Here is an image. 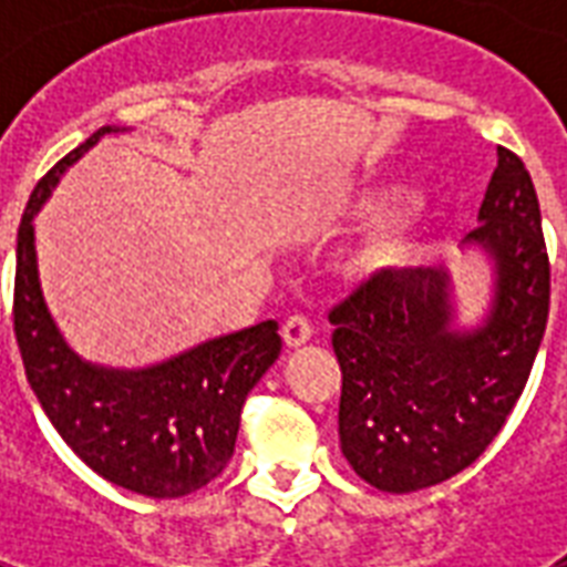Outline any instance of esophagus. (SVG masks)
<instances>
[{
    "label": "esophagus",
    "instance_id": "1",
    "mask_svg": "<svg viewBox=\"0 0 567 567\" xmlns=\"http://www.w3.org/2000/svg\"><path fill=\"white\" fill-rule=\"evenodd\" d=\"M311 338V323L306 315H291L282 323V341L285 347H302Z\"/></svg>",
    "mask_w": 567,
    "mask_h": 567
}]
</instances>
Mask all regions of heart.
<instances>
[{
  "mask_svg": "<svg viewBox=\"0 0 567 567\" xmlns=\"http://www.w3.org/2000/svg\"><path fill=\"white\" fill-rule=\"evenodd\" d=\"M388 196H368L362 214H373L385 205ZM426 249V223L414 208H396L373 226L355 252V274L364 279H394L412 270Z\"/></svg>",
  "mask_w": 567,
  "mask_h": 567,
  "instance_id": "obj_1",
  "label": "heart"
}]
</instances>
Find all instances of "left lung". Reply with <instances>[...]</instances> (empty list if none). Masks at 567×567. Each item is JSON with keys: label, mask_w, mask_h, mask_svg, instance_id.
Listing matches in <instances>:
<instances>
[{"label": "left lung", "mask_w": 567, "mask_h": 567, "mask_svg": "<svg viewBox=\"0 0 567 567\" xmlns=\"http://www.w3.org/2000/svg\"><path fill=\"white\" fill-rule=\"evenodd\" d=\"M494 297L483 327L453 329L444 267L371 279L329 311L341 364L338 435L353 471L379 492L439 485L483 456L527 385L550 311L542 212L527 167L497 146L476 226Z\"/></svg>", "instance_id": "obj_1"}]
</instances>
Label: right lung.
<instances>
[{"label": "right lung", "mask_w": 567, "mask_h": 567, "mask_svg": "<svg viewBox=\"0 0 567 567\" xmlns=\"http://www.w3.org/2000/svg\"><path fill=\"white\" fill-rule=\"evenodd\" d=\"M109 132H93L31 190L17 231L13 332L31 391L75 456L120 488L173 501L229 465L244 400L279 359L282 338L279 323L265 320L141 371L91 364L66 347L40 291L34 214L61 173Z\"/></svg>", "instance_id": "add662e5"}]
</instances>
